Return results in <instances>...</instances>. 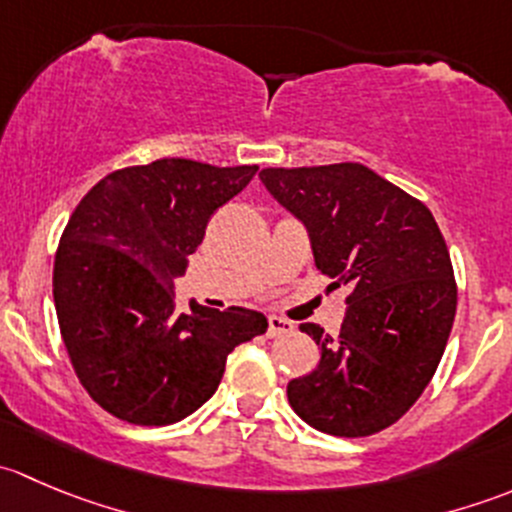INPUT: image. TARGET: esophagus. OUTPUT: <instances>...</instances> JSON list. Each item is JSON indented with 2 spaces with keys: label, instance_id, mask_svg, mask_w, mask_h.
Returning <instances> with one entry per match:
<instances>
[{
  "label": "esophagus",
  "instance_id": "obj_1",
  "mask_svg": "<svg viewBox=\"0 0 512 512\" xmlns=\"http://www.w3.org/2000/svg\"><path fill=\"white\" fill-rule=\"evenodd\" d=\"M267 324H270V327H267V334H270V337H282V334L294 332V324L285 317H277V314H272V317L267 319Z\"/></svg>",
  "mask_w": 512,
  "mask_h": 512
}]
</instances>
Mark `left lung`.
Returning <instances> with one entry per match:
<instances>
[{"label": "left lung", "mask_w": 512, "mask_h": 512, "mask_svg": "<svg viewBox=\"0 0 512 512\" xmlns=\"http://www.w3.org/2000/svg\"><path fill=\"white\" fill-rule=\"evenodd\" d=\"M260 180L307 227L317 270L352 289L339 339L299 327L322 356L287 384L289 406L329 436L384 431L423 394L451 334L446 240L421 200L361 163L265 168Z\"/></svg>", "instance_id": "left-lung-1"}]
</instances>
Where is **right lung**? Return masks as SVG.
<instances>
[{
    "label": "right lung",
    "instance_id": "1",
    "mask_svg": "<svg viewBox=\"0 0 512 512\" xmlns=\"http://www.w3.org/2000/svg\"><path fill=\"white\" fill-rule=\"evenodd\" d=\"M257 165L160 158L113 170L84 195L54 260L61 339L91 399L121 421L168 426L218 389L227 354L267 332L245 307H175L210 215L235 198Z\"/></svg>",
    "mask_w": 512,
    "mask_h": 512
}]
</instances>
